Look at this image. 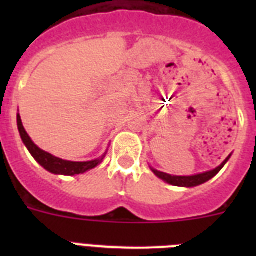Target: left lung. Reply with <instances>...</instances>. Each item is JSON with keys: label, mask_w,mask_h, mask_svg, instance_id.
I'll list each match as a JSON object with an SVG mask.
<instances>
[{"label": "left lung", "mask_w": 256, "mask_h": 256, "mask_svg": "<svg viewBox=\"0 0 256 256\" xmlns=\"http://www.w3.org/2000/svg\"><path fill=\"white\" fill-rule=\"evenodd\" d=\"M230 156H227L226 160L223 162L220 166H218L216 168L211 171H207V172H203V174H196V175H191V176H175V175L166 174V172H162V171H158L156 168H152V172L158 176V178L164 179V182L170 183L172 186H180V187H194L199 186L202 183L210 180L211 178H214L215 175L218 174L219 171L222 170V168L226 164V162L228 160Z\"/></svg>", "instance_id": "8db88e82"}]
</instances>
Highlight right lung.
Wrapping results in <instances>:
<instances>
[{
    "label": "right lung",
    "mask_w": 256,
    "mask_h": 256,
    "mask_svg": "<svg viewBox=\"0 0 256 256\" xmlns=\"http://www.w3.org/2000/svg\"><path fill=\"white\" fill-rule=\"evenodd\" d=\"M17 124H18V132L22 138V142L25 144L30 154L33 156V158L37 160L38 164H41L42 168H46L53 174H61V175H76V174H82L88 170H92L96 166L100 164V160H104V156L100 160H88V162H70V160H64L61 158L52 156L49 152H44L41 148L36 146L33 144V140H30V136H28V132H25V128L22 126V120L20 114L17 116Z\"/></svg>",
    "instance_id": "1"
}]
</instances>
